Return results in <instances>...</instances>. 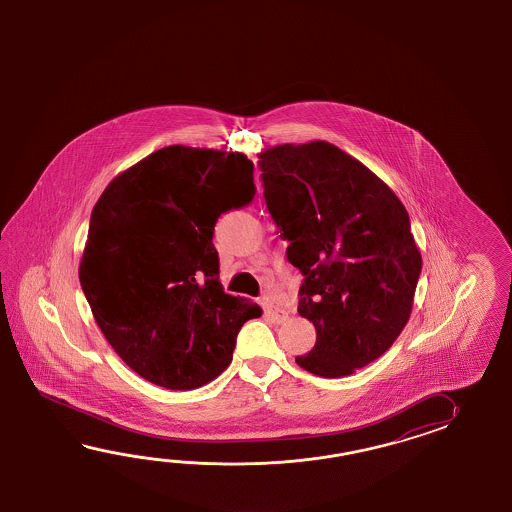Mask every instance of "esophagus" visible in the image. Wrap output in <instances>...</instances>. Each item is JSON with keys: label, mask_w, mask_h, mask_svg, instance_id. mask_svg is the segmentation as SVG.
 <instances>
[{"label": "esophagus", "mask_w": 512, "mask_h": 512, "mask_svg": "<svg viewBox=\"0 0 512 512\" xmlns=\"http://www.w3.org/2000/svg\"><path fill=\"white\" fill-rule=\"evenodd\" d=\"M261 305H263L265 316H269L274 324H282L283 320H287V311H283L280 307H276V305L272 304L271 298L263 296V298H261Z\"/></svg>", "instance_id": "34e87169"}]
</instances>
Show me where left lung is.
Segmentation results:
<instances>
[{"mask_svg":"<svg viewBox=\"0 0 512 512\" xmlns=\"http://www.w3.org/2000/svg\"><path fill=\"white\" fill-rule=\"evenodd\" d=\"M263 196L304 274L298 313L313 322L305 371L338 379L379 359L410 320L423 260L392 188L335 144L258 153Z\"/></svg>","mask_w":512,"mask_h":512,"instance_id":"obj_1","label":"left lung"}]
</instances>
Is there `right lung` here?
Here are the masks:
<instances>
[{
	"label": "right lung",
	"mask_w": 512,
	"mask_h": 512,
	"mask_svg": "<svg viewBox=\"0 0 512 512\" xmlns=\"http://www.w3.org/2000/svg\"><path fill=\"white\" fill-rule=\"evenodd\" d=\"M240 152L166 146L117 175L91 212L80 285L100 331L131 370L196 390L229 368L260 305L219 282L214 225L254 197Z\"/></svg>",
	"instance_id": "right-lung-1"
}]
</instances>
